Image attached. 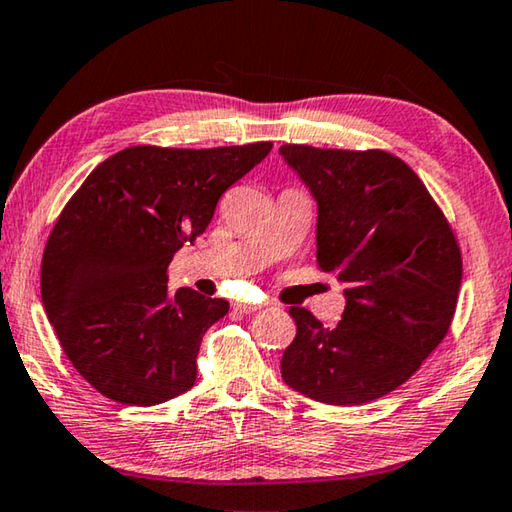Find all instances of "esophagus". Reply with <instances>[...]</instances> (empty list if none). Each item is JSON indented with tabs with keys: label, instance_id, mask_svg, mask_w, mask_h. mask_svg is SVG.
<instances>
[{
	"label": "esophagus",
	"instance_id": "1",
	"mask_svg": "<svg viewBox=\"0 0 512 512\" xmlns=\"http://www.w3.org/2000/svg\"><path fill=\"white\" fill-rule=\"evenodd\" d=\"M239 311H244V314H253V311L262 309V302H237L235 305Z\"/></svg>",
	"mask_w": 512,
	"mask_h": 512
}]
</instances>
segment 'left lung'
<instances>
[{
    "label": "left lung",
    "mask_w": 512,
    "mask_h": 512,
    "mask_svg": "<svg viewBox=\"0 0 512 512\" xmlns=\"http://www.w3.org/2000/svg\"><path fill=\"white\" fill-rule=\"evenodd\" d=\"M282 160L316 201V262L343 284L334 329L291 307L296 339L282 379L311 400L354 406L402 386L452 325L461 250L409 164L386 151L284 144Z\"/></svg>",
    "instance_id": "8db88e82"
}]
</instances>
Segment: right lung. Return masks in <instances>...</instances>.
I'll use <instances>...</instances> for the list:
<instances>
[{
    "instance_id": "1",
    "label": "right lung",
    "mask_w": 512,
    "mask_h": 512,
    "mask_svg": "<svg viewBox=\"0 0 512 512\" xmlns=\"http://www.w3.org/2000/svg\"><path fill=\"white\" fill-rule=\"evenodd\" d=\"M271 149L131 146L65 205L42 257V305L67 359L108 400L153 406L196 384L203 336L230 305L189 287L169 293L167 268Z\"/></svg>"
}]
</instances>
